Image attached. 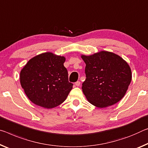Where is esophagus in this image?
Wrapping results in <instances>:
<instances>
[{
  "label": "esophagus",
  "mask_w": 148,
  "mask_h": 148,
  "mask_svg": "<svg viewBox=\"0 0 148 148\" xmlns=\"http://www.w3.org/2000/svg\"><path fill=\"white\" fill-rule=\"evenodd\" d=\"M75 85H76V86H79V85H80V82L78 81V82H75Z\"/></svg>",
  "instance_id": "obj_1"
}]
</instances>
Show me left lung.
<instances>
[{
  "label": "left lung",
  "mask_w": 148,
  "mask_h": 148,
  "mask_svg": "<svg viewBox=\"0 0 148 148\" xmlns=\"http://www.w3.org/2000/svg\"><path fill=\"white\" fill-rule=\"evenodd\" d=\"M81 57L86 63V76L82 89L88 101L99 108L119 102L132 79L128 63L120 56L105 51Z\"/></svg>",
  "instance_id": "8db88e82"
}]
</instances>
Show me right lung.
Masks as SVG:
<instances>
[{
	"label": "right lung",
	"instance_id": "1",
	"mask_svg": "<svg viewBox=\"0 0 148 148\" xmlns=\"http://www.w3.org/2000/svg\"><path fill=\"white\" fill-rule=\"evenodd\" d=\"M65 58L44 53L27 62L20 72V84L34 104L51 109L66 99L73 84L69 82Z\"/></svg>",
	"mask_w": 148,
	"mask_h": 148
}]
</instances>
